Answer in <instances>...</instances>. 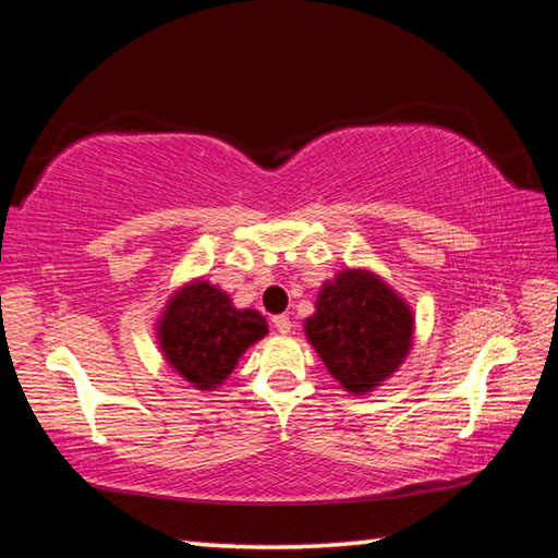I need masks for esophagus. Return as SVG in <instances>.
Returning a JSON list of instances; mask_svg holds the SVG:
<instances>
[{
  "mask_svg": "<svg viewBox=\"0 0 558 558\" xmlns=\"http://www.w3.org/2000/svg\"><path fill=\"white\" fill-rule=\"evenodd\" d=\"M272 326H276L278 333H290L292 322H290V316H286V314H278V316H272Z\"/></svg>",
  "mask_w": 558,
  "mask_h": 558,
  "instance_id": "1",
  "label": "esophagus"
}]
</instances>
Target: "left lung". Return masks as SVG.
Here are the masks:
<instances>
[{
    "instance_id": "8db88e82",
    "label": "left lung",
    "mask_w": 558,
    "mask_h": 558,
    "mask_svg": "<svg viewBox=\"0 0 558 558\" xmlns=\"http://www.w3.org/2000/svg\"><path fill=\"white\" fill-rule=\"evenodd\" d=\"M410 306L369 270H342L324 282L304 322L318 357L350 393L364 396L393 374L412 345Z\"/></svg>"
}]
</instances>
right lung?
Here are the masks:
<instances>
[{
    "instance_id": "add662e5",
    "label": "right lung",
    "mask_w": 558,
    "mask_h": 558,
    "mask_svg": "<svg viewBox=\"0 0 558 558\" xmlns=\"http://www.w3.org/2000/svg\"><path fill=\"white\" fill-rule=\"evenodd\" d=\"M268 333L254 310H234L228 294L194 280L177 290L158 324L165 360L198 390H213L232 374L248 345Z\"/></svg>"
}]
</instances>
